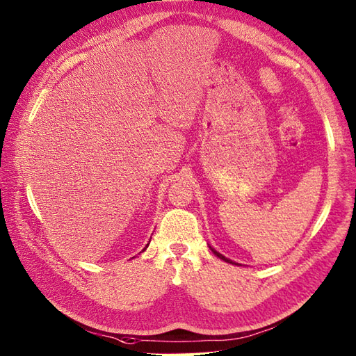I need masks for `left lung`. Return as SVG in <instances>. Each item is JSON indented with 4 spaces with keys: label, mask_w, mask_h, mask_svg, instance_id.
I'll list each match as a JSON object with an SVG mask.
<instances>
[{
    "label": "left lung",
    "mask_w": 356,
    "mask_h": 356,
    "mask_svg": "<svg viewBox=\"0 0 356 356\" xmlns=\"http://www.w3.org/2000/svg\"><path fill=\"white\" fill-rule=\"evenodd\" d=\"M209 248H210V250H211L213 253H215V255H216L218 258H220L222 261H225V262H229V264H236V266H240V264H238V262H234V261H231V259H228L227 257H223V255H222V253H219L218 250H215V249H213L211 246H209Z\"/></svg>",
    "instance_id": "8db88e82"
}]
</instances>
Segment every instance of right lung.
Wrapping results in <instances>:
<instances>
[{"label":"right lung","instance_id":"add662e5","mask_svg":"<svg viewBox=\"0 0 356 356\" xmlns=\"http://www.w3.org/2000/svg\"><path fill=\"white\" fill-rule=\"evenodd\" d=\"M149 243H150V241H149ZM149 243H147V245H146V248H145V249H143V250H141V252H145V250H146V249H147V246H149Z\"/></svg>","mask_w":356,"mask_h":356}]
</instances>
